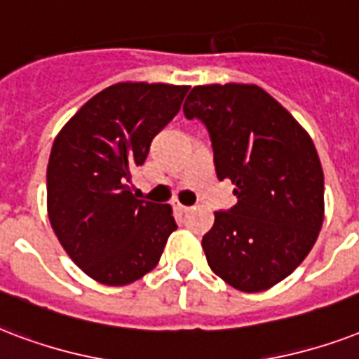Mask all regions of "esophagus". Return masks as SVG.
<instances>
[{"instance_id":"1","label":"esophagus","mask_w":359,"mask_h":359,"mask_svg":"<svg viewBox=\"0 0 359 359\" xmlns=\"http://www.w3.org/2000/svg\"><path fill=\"white\" fill-rule=\"evenodd\" d=\"M176 208H177V210H180V211H182V213H187V211L193 210V208H191V205H183V204H177Z\"/></svg>"}]
</instances>
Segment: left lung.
Segmentation results:
<instances>
[{
    "mask_svg": "<svg viewBox=\"0 0 359 359\" xmlns=\"http://www.w3.org/2000/svg\"><path fill=\"white\" fill-rule=\"evenodd\" d=\"M183 114L202 121L217 177L236 185V205L202 238L208 264L241 292L268 290L304 262L324 221L313 140L258 86H196Z\"/></svg>",
    "mask_w": 359,
    "mask_h": 359,
    "instance_id": "obj_1",
    "label": "left lung"
}]
</instances>
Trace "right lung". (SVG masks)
Segmentation results:
<instances>
[{"label": "right lung", "mask_w": 359, "mask_h": 359, "mask_svg": "<svg viewBox=\"0 0 359 359\" xmlns=\"http://www.w3.org/2000/svg\"><path fill=\"white\" fill-rule=\"evenodd\" d=\"M187 91L189 86L114 84L55 136L46 170L50 223L74 264L102 285H129L148 273L177 229L170 205L140 200L127 183Z\"/></svg>", "instance_id": "right-lung-1"}]
</instances>
